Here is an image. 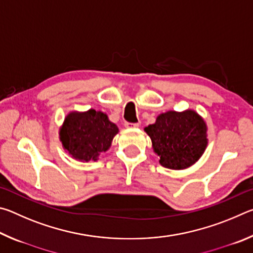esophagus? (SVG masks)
<instances>
[{
  "label": "esophagus",
  "mask_w": 253,
  "mask_h": 253,
  "mask_svg": "<svg viewBox=\"0 0 253 253\" xmlns=\"http://www.w3.org/2000/svg\"><path fill=\"white\" fill-rule=\"evenodd\" d=\"M125 127L126 128H138L139 127V123H125Z\"/></svg>",
  "instance_id": "1"
}]
</instances>
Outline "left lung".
<instances>
[{
	"label": "left lung",
	"mask_w": 253,
	"mask_h": 253,
	"mask_svg": "<svg viewBox=\"0 0 253 253\" xmlns=\"http://www.w3.org/2000/svg\"><path fill=\"white\" fill-rule=\"evenodd\" d=\"M151 137L160 164L169 169H185L200 160L208 146V126L195 110H169L144 128Z\"/></svg>",
	"instance_id": "obj_1"
}]
</instances>
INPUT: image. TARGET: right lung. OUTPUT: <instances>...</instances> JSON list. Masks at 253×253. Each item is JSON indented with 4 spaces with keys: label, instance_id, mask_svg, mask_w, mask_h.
Instances as JSON below:
<instances>
[{
    "label": "right lung",
    "instance_id": "right-lung-1",
    "mask_svg": "<svg viewBox=\"0 0 253 253\" xmlns=\"http://www.w3.org/2000/svg\"><path fill=\"white\" fill-rule=\"evenodd\" d=\"M116 124L100 110L71 111L59 129L60 142L76 161H97L100 153L108 151L118 134Z\"/></svg>",
    "mask_w": 253,
    "mask_h": 253
}]
</instances>
